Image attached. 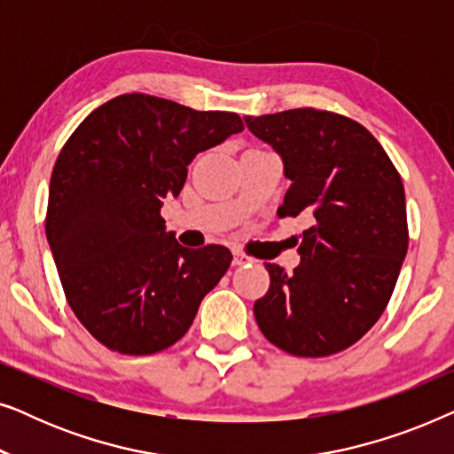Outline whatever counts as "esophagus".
I'll list each match as a JSON object with an SVG mask.
<instances>
[{
	"label": "esophagus",
	"mask_w": 454,
	"mask_h": 454,
	"mask_svg": "<svg viewBox=\"0 0 454 454\" xmlns=\"http://www.w3.org/2000/svg\"><path fill=\"white\" fill-rule=\"evenodd\" d=\"M247 262H252L250 256H246V254L239 250H233V266H244Z\"/></svg>",
	"instance_id": "esophagus-1"
}]
</instances>
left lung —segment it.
<instances>
[{
  "label": "left lung",
  "mask_w": 454,
  "mask_h": 454,
  "mask_svg": "<svg viewBox=\"0 0 454 454\" xmlns=\"http://www.w3.org/2000/svg\"><path fill=\"white\" fill-rule=\"evenodd\" d=\"M244 121L291 182L278 216L309 219L294 272L266 264L270 287L254 316L278 349L333 356L357 343L393 295L409 246L401 176L349 117L308 107Z\"/></svg>",
  "instance_id": "8db88e82"
}]
</instances>
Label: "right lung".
Returning <instances> with one entry per match:
<instances>
[{
  "label": "right lung",
  "instance_id": "1",
  "mask_svg": "<svg viewBox=\"0 0 454 454\" xmlns=\"http://www.w3.org/2000/svg\"><path fill=\"white\" fill-rule=\"evenodd\" d=\"M241 129L238 114L134 92L92 111L61 148L47 241L67 303L111 351L151 356L177 343L227 272V247L179 246L160 207L198 153Z\"/></svg>",
  "mask_w": 454,
  "mask_h": 454
}]
</instances>
